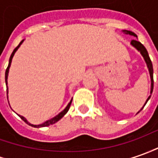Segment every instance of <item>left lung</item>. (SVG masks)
<instances>
[{"label":"left lung","instance_id":"8db88e82","mask_svg":"<svg viewBox=\"0 0 158 158\" xmlns=\"http://www.w3.org/2000/svg\"><path fill=\"white\" fill-rule=\"evenodd\" d=\"M124 32H125L126 34H129L130 35H133V36H136V37H137L136 34H134L133 32H131V31H125V30H124ZM131 44L132 45L134 48H137L138 51H140V52H141V54L143 55V57L144 58V60H145V62H146L147 66H148L149 71H150V75H151V93H152V91H153V85H154V80H153V66H152V63H151V59H150L149 54H148V52H147L146 48H144V47H143V45L141 44V43L139 42L138 40H132L131 41ZM150 98H151V96L148 98V99L146 100V103L148 102V100L150 99ZM146 103L144 104V106L146 105ZM142 109H141V110H142ZM139 111H140V110H139ZM139 111H138V112H139Z\"/></svg>","mask_w":158,"mask_h":158}]
</instances>
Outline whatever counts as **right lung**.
Masks as SVG:
<instances>
[{
	"label": "right lung",
	"instance_id": "add662e5",
	"mask_svg": "<svg viewBox=\"0 0 158 158\" xmlns=\"http://www.w3.org/2000/svg\"><path fill=\"white\" fill-rule=\"evenodd\" d=\"M23 40H21L20 42V44L16 47L15 48V50L13 51V52H12L11 56H10V58H9V63H8V65H7V68L6 69V73H5V81H6V85H7V75H8V70H9V67H10V65H11V62H12V59H13V57H14V55H15V52L17 51V49L19 48V47H20V45H21V43L23 42ZM73 100V99H72ZM72 100L70 101V103L67 105V106L65 107L64 110L61 111L60 113H59L58 115L56 116V117H54V118H51L50 120H48V121H46L45 123H43V124H38V125H34V124H31L30 123H28L27 121V119H26L24 117H22V116H20V118L23 120L24 122H26L27 124H29V125H31V126H34V127H36V128H39V127H46V126H49V125H51V124H55L56 122H58L59 120L60 119V118H62L63 117H64V115H65V113L68 111V110H69V108H70V106L71 104H72Z\"/></svg>",
	"mask_w": 158,
	"mask_h": 158
}]
</instances>
